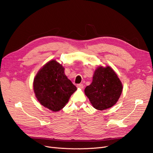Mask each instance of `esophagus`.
Here are the masks:
<instances>
[{
    "label": "esophagus",
    "mask_w": 153,
    "mask_h": 153,
    "mask_svg": "<svg viewBox=\"0 0 153 153\" xmlns=\"http://www.w3.org/2000/svg\"><path fill=\"white\" fill-rule=\"evenodd\" d=\"M76 87H78V88H83V85L82 83H80V84H77L76 85Z\"/></svg>",
    "instance_id": "obj_1"
}]
</instances>
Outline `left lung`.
Returning a JSON list of instances; mask_svg holds the SVG:
<instances>
[{"instance_id":"obj_1","label":"left lung","mask_w":153,"mask_h":153,"mask_svg":"<svg viewBox=\"0 0 153 153\" xmlns=\"http://www.w3.org/2000/svg\"><path fill=\"white\" fill-rule=\"evenodd\" d=\"M122 89V83L111 68L99 66L94 72L92 82L85 88V94L93 107L102 111L117 103Z\"/></svg>"}]
</instances>
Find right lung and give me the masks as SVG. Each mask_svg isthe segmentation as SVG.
Wrapping results in <instances>:
<instances>
[{
  "label": "right lung",
  "mask_w": 153,
  "mask_h": 153,
  "mask_svg": "<svg viewBox=\"0 0 153 153\" xmlns=\"http://www.w3.org/2000/svg\"><path fill=\"white\" fill-rule=\"evenodd\" d=\"M65 68L51 60L41 68L33 81V90L39 102L52 111L65 106L76 87L65 74Z\"/></svg>",
  "instance_id": "obj_1"
}]
</instances>
